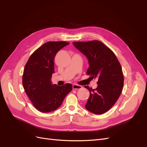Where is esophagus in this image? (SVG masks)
Masks as SVG:
<instances>
[{
  "mask_svg": "<svg viewBox=\"0 0 147 147\" xmlns=\"http://www.w3.org/2000/svg\"><path fill=\"white\" fill-rule=\"evenodd\" d=\"M82 88V86L81 85H79L77 84H73V89L74 90H80V89Z\"/></svg>",
  "mask_w": 147,
  "mask_h": 147,
  "instance_id": "1",
  "label": "esophagus"
}]
</instances>
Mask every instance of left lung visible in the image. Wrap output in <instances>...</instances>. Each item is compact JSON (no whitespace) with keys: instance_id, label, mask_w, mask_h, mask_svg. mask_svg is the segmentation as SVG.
Segmentation results:
<instances>
[{"instance_id":"8db88e82","label":"left lung","mask_w":147,"mask_h":147,"mask_svg":"<svg viewBox=\"0 0 147 147\" xmlns=\"http://www.w3.org/2000/svg\"><path fill=\"white\" fill-rule=\"evenodd\" d=\"M74 46L85 55L90 67L86 72L92 79L97 78V87L87 88L90 95L85 105L90 112L100 115L116 103L122 92L124 76L116 55L99 40L74 42Z\"/></svg>"}]
</instances>
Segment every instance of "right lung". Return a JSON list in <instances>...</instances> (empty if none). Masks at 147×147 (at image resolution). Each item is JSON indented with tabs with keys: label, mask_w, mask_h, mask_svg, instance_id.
<instances>
[{
	"label": "right lung",
	"mask_w": 147,
	"mask_h": 147,
	"mask_svg": "<svg viewBox=\"0 0 147 147\" xmlns=\"http://www.w3.org/2000/svg\"><path fill=\"white\" fill-rule=\"evenodd\" d=\"M69 44L64 41L44 43L31 55L25 65L23 85L33 105L40 112L47 113L58 109L72 90V84L61 86L51 82L56 53Z\"/></svg>",
	"instance_id": "1"
}]
</instances>
